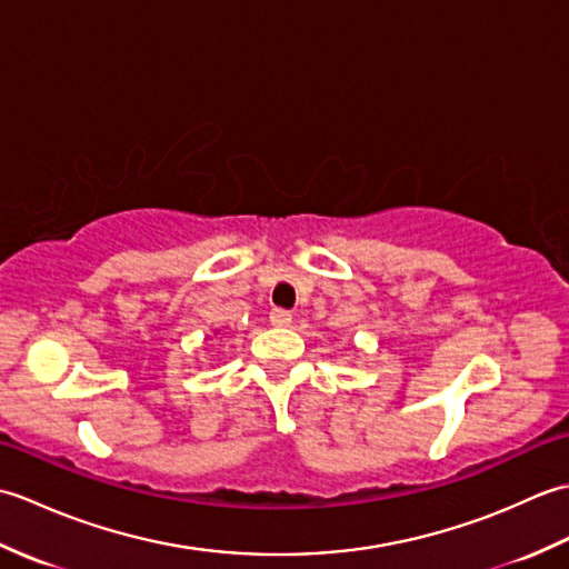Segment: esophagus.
I'll return each mask as SVG.
<instances>
[{"instance_id": "esophagus-1", "label": "esophagus", "mask_w": 569, "mask_h": 569, "mask_svg": "<svg viewBox=\"0 0 569 569\" xmlns=\"http://www.w3.org/2000/svg\"><path fill=\"white\" fill-rule=\"evenodd\" d=\"M269 320H271V325L273 328H288V325L293 322V316L288 310H271V316H269Z\"/></svg>"}]
</instances>
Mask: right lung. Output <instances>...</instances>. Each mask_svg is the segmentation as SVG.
<instances>
[{"label": "right lung", "instance_id": "right-lung-1", "mask_svg": "<svg viewBox=\"0 0 569 569\" xmlns=\"http://www.w3.org/2000/svg\"><path fill=\"white\" fill-rule=\"evenodd\" d=\"M217 335H220V330H214V332H212V337H217ZM212 337H204V340H212Z\"/></svg>", "mask_w": 569, "mask_h": 569}]
</instances>
